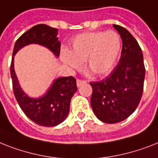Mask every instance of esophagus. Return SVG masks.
Segmentation results:
<instances>
[{
	"instance_id": "1",
	"label": "esophagus",
	"mask_w": 158,
	"mask_h": 158,
	"mask_svg": "<svg viewBox=\"0 0 158 158\" xmlns=\"http://www.w3.org/2000/svg\"><path fill=\"white\" fill-rule=\"evenodd\" d=\"M86 83H87V81H85V80H82V79H77V81H76L77 87H80V86H82L83 84H85Z\"/></svg>"
}]
</instances>
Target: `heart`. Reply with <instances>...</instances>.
Listing matches in <instances>:
<instances>
[{"label":"heart","mask_w":158,"mask_h":158,"mask_svg":"<svg viewBox=\"0 0 158 158\" xmlns=\"http://www.w3.org/2000/svg\"><path fill=\"white\" fill-rule=\"evenodd\" d=\"M121 48V38L114 31L86 32L75 37L70 50H64L61 58L71 69H79L85 61L87 69L101 76L111 70Z\"/></svg>","instance_id":"heart-1"}]
</instances>
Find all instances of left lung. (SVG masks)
I'll return each mask as SVG.
<instances>
[{"label":"left lung","mask_w":158,"mask_h":158,"mask_svg":"<svg viewBox=\"0 0 158 158\" xmlns=\"http://www.w3.org/2000/svg\"><path fill=\"white\" fill-rule=\"evenodd\" d=\"M113 26L123 40L119 62L106 79L90 83L92 109L106 123L123 121L134 112L141 99L145 76L143 52L136 40L126 28Z\"/></svg>","instance_id":"1"}]
</instances>
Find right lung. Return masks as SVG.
<instances>
[{
  "label": "right lung",
  "instance_id": "1",
  "mask_svg": "<svg viewBox=\"0 0 158 158\" xmlns=\"http://www.w3.org/2000/svg\"><path fill=\"white\" fill-rule=\"evenodd\" d=\"M57 28L45 24H38L23 34L15 42L10 65L13 89L18 103L27 118L38 125L55 127L67 118L70 100L77 91L74 77H61L55 79L45 94L39 98L29 97L20 87L15 71V55L24 46L37 44L44 46L57 57L60 54L61 43Z\"/></svg>",
  "mask_w": 158,
  "mask_h": 158
}]
</instances>
